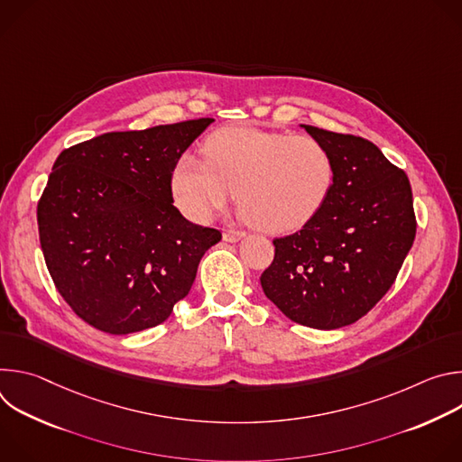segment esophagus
<instances>
[{
  "mask_svg": "<svg viewBox=\"0 0 462 462\" xmlns=\"http://www.w3.org/2000/svg\"><path fill=\"white\" fill-rule=\"evenodd\" d=\"M246 234L243 232V230H225L223 232V239L225 241H228V243H236V241H239L241 237H245Z\"/></svg>",
  "mask_w": 462,
  "mask_h": 462,
  "instance_id": "34e87169",
  "label": "esophagus"
}]
</instances>
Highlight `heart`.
I'll use <instances>...</instances> for the list:
<instances>
[{"label": "heart", "instance_id": "obj_1", "mask_svg": "<svg viewBox=\"0 0 462 462\" xmlns=\"http://www.w3.org/2000/svg\"><path fill=\"white\" fill-rule=\"evenodd\" d=\"M205 161L184 153L171 171L180 212L208 223L236 195L241 217L267 232L307 225L335 184V159L318 139L287 131L230 125L203 144Z\"/></svg>", "mask_w": 462, "mask_h": 462}]
</instances>
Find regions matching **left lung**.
<instances>
[{
    "instance_id": "8db88e82",
    "label": "left lung",
    "mask_w": 462,
    "mask_h": 462,
    "mask_svg": "<svg viewBox=\"0 0 462 462\" xmlns=\"http://www.w3.org/2000/svg\"><path fill=\"white\" fill-rule=\"evenodd\" d=\"M335 159V184L296 234L276 237L259 282L292 321L338 328L365 316L397 280L417 219L410 179L367 139L303 125Z\"/></svg>"
}]
</instances>
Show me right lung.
<instances>
[{
	"label": "right lung",
	"instance_id": "add662e5",
	"mask_svg": "<svg viewBox=\"0 0 462 462\" xmlns=\"http://www.w3.org/2000/svg\"><path fill=\"white\" fill-rule=\"evenodd\" d=\"M212 122L111 131L58 155L38 201L40 245L61 298L98 331L162 323L221 239L182 217L171 193L177 161Z\"/></svg>",
	"mask_w": 462,
	"mask_h": 462
}]
</instances>
